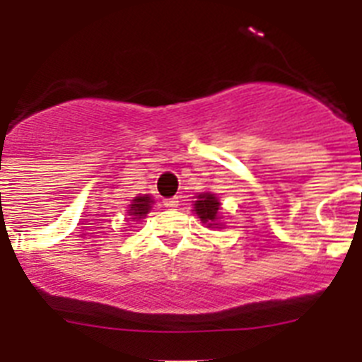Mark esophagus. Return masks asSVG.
<instances>
[{
  "mask_svg": "<svg viewBox=\"0 0 362 362\" xmlns=\"http://www.w3.org/2000/svg\"><path fill=\"white\" fill-rule=\"evenodd\" d=\"M163 204H165V206H166V209H177V206H179V199H177V197H170V199H165V201H163Z\"/></svg>",
  "mask_w": 362,
  "mask_h": 362,
  "instance_id": "1",
  "label": "esophagus"
}]
</instances>
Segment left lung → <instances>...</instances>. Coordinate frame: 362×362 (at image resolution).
Here are the masks:
<instances>
[{
    "instance_id": "left-lung-1",
    "label": "left lung",
    "mask_w": 362,
    "mask_h": 362,
    "mask_svg": "<svg viewBox=\"0 0 362 362\" xmlns=\"http://www.w3.org/2000/svg\"><path fill=\"white\" fill-rule=\"evenodd\" d=\"M196 201V214L201 217L203 223H209L212 226V223H216L217 212H219V201L214 194H199Z\"/></svg>"
}]
</instances>
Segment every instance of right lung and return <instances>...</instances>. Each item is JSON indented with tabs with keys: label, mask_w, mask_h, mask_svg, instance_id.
Returning a JSON list of instances; mask_svg holds the SVG:
<instances>
[{
	"label": "right lung",
	"mask_w": 362,
	"mask_h": 362,
	"mask_svg": "<svg viewBox=\"0 0 362 362\" xmlns=\"http://www.w3.org/2000/svg\"><path fill=\"white\" fill-rule=\"evenodd\" d=\"M153 201L150 199V196H139L136 199H132V204H130L129 216H132V219H141L146 214L150 212V204Z\"/></svg>",
	"instance_id": "right-lung-1"
}]
</instances>
